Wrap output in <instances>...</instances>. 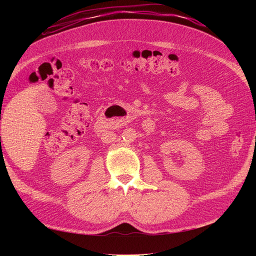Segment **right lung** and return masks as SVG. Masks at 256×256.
Listing matches in <instances>:
<instances>
[{
  "label": "right lung",
  "instance_id": "1",
  "mask_svg": "<svg viewBox=\"0 0 256 256\" xmlns=\"http://www.w3.org/2000/svg\"><path fill=\"white\" fill-rule=\"evenodd\" d=\"M0 138H1V136H0Z\"/></svg>",
  "mask_w": 256,
  "mask_h": 256
}]
</instances>
